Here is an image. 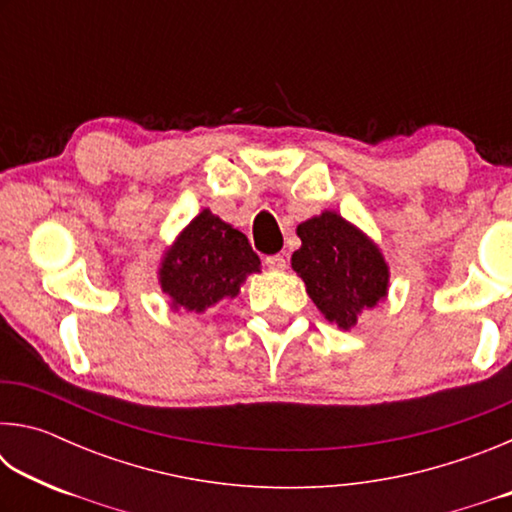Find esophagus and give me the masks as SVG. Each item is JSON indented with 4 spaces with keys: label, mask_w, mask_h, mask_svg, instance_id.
<instances>
[{
    "label": "esophagus",
    "mask_w": 512,
    "mask_h": 512,
    "mask_svg": "<svg viewBox=\"0 0 512 512\" xmlns=\"http://www.w3.org/2000/svg\"><path fill=\"white\" fill-rule=\"evenodd\" d=\"M264 264L271 268V271H284V268H287V257H284V255H268L264 259Z\"/></svg>",
    "instance_id": "obj_1"
}]
</instances>
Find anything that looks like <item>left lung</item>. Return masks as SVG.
<instances>
[{
  "label": "left lung",
  "instance_id": "left-lung-1",
  "mask_svg": "<svg viewBox=\"0 0 512 512\" xmlns=\"http://www.w3.org/2000/svg\"><path fill=\"white\" fill-rule=\"evenodd\" d=\"M296 232L302 246L291 266L329 323L350 329L361 311L386 298L388 264L357 225L325 210L300 223Z\"/></svg>",
  "mask_w": 512,
  "mask_h": 512
}]
</instances>
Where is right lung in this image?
I'll return each instance as SVG.
<instances>
[{"label":"right lung","mask_w":512,"mask_h":512,"mask_svg":"<svg viewBox=\"0 0 512 512\" xmlns=\"http://www.w3.org/2000/svg\"><path fill=\"white\" fill-rule=\"evenodd\" d=\"M259 257L244 232L203 210L180 232L160 264V287L173 309L203 314L223 298H235Z\"/></svg>","instance_id":"add662e5"}]
</instances>
